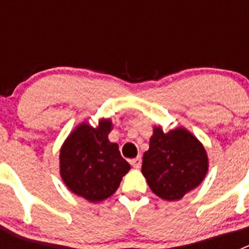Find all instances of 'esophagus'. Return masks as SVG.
I'll list each match as a JSON object with an SVG mask.
<instances>
[{
    "label": "esophagus",
    "mask_w": 249,
    "mask_h": 249,
    "mask_svg": "<svg viewBox=\"0 0 249 249\" xmlns=\"http://www.w3.org/2000/svg\"><path fill=\"white\" fill-rule=\"evenodd\" d=\"M131 164L135 167V168H140L141 164H142V158H141L140 156L136 158H133V160H131Z\"/></svg>",
    "instance_id": "esophagus-1"
}]
</instances>
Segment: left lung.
Returning <instances> with one entry per match:
<instances>
[{
	"label": "left lung",
	"mask_w": 249,
	"mask_h": 249,
	"mask_svg": "<svg viewBox=\"0 0 249 249\" xmlns=\"http://www.w3.org/2000/svg\"><path fill=\"white\" fill-rule=\"evenodd\" d=\"M208 171L206 149L184 128L163 133L153 129L149 149L144 152L142 173L152 192L166 201L181 199L196 188Z\"/></svg>",
	"instance_id": "8db88e82"
}]
</instances>
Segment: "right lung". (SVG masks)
<instances>
[{
  "label": "right lung",
  "instance_id": "obj_1",
  "mask_svg": "<svg viewBox=\"0 0 249 249\" xmlns=\"http://www.w3.org/2000/svg\"><path fill=\"white\" fill-rule=\"evenodd\" d=\"M112 123L101 121L93 128L82 123L66 140L59 153V168L66 186L89 202L113 195L131 166L117 143L108 141Z\"/></svg>",
  "mask_w": 249,
  "mask_h": 249
}]
</instances>
